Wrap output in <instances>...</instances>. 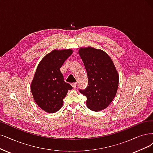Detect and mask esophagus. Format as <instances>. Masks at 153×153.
<instances>
[{"label":"esophagus","mask_w":153,"mask_h":153,"mask_svg":"<svg viewBox=\"0 0 153 153\" xmlns=\"http://www.w3.org/2000/svg\"><path fill=\"white\" fill-rule=\"evenodd\" d=\"M71 85H72V88H73L74 89H75V88H76V86H77V84H76V82H74V83H72V84H71Z\"/></svg>","instance_id":"34e87169"}]
</instances>
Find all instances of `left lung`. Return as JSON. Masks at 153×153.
I'll return each mask as SVG.
<instances>
[{"mask_svg": "<svg viewBox=\"0 0 153 153\" xmlns=\"http://www.w3.org/2000/svg\"><path fill=\"white\" fill-rule=\"evenodd\" d=\"M79 53L85 66L88 84L79 92L87 98L86 105L92 111L105 109L114 99L119 76L110 56L100 49L81 48Z\"/></svg>", "mask_w": 153, "mask_h": 153, "instance_id": "left-lung-1", "label": "left lung"}]
</instances>
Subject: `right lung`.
<instances>
[{"label": "right lung", "instance_id": "obj_1", "mask_svg": "<svg viewBox=\"0 0 153 153\" xmlns=\"http://www.w3.org/2000/svg\"><path fill=\"white\" fill-rule=\"evenodd\" d=\"M73 53L71 49L54 50L39 62L31 84L34 100L39 107L47 113L59 111L71 84L64 80L60 68Z\"/></svg>", "mask_w": 153, "mask_h": 153}]
</instances>
